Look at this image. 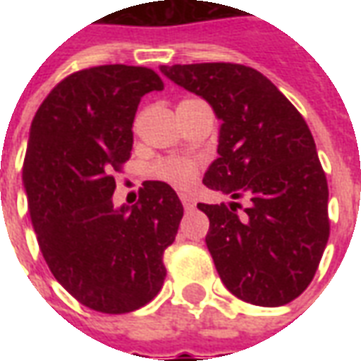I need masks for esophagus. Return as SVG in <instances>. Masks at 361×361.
I'll return each instance as SVG.
<instances>
[{
  "label": "esophagus",
  "mask_w": 361,
  "mask_h": 361,
  "mask_svg": "<svg viewBox=\"0 0 361 361\" xmlns=\"http://www.w3.org/2000/svg\"><path fill=\"white\" fill-rule=\"evenodd\" d=\"M180 199H181V203H183V207H185L188 211H189V209H193V207H195V201H193V197L188 195V193H181Z\"/></svg>",
  "instance_id": "1"
}]
</instances>
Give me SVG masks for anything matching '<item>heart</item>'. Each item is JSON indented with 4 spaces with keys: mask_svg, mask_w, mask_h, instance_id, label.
Instances as JSON below:
<instances>
[{
    "mask_svg": "<svg viewBox=\"0 0 361 361\" xmlns=\"http://www.w3.org/2000/svg\"><path fill=\"white\" fill-rule=\"evenodd\" d=\"M152 176L173 188H189L199 173V162L188 157H166L157 160L150 168Z\"/></svg>",
    "mask_w": 361,
    "mask_h": 361,
    "instance_id": "1",
    "label": "heart"
}]
</instances>
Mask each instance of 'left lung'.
Returning a JSON list of instances; mask_svg holds the SVG:
<instances>
[{"mask_svg": "<svg viewBox=\"0 0 361 361\" xmlns=\"http://www.w3.org/2000/svg\"><path fill=\"white\" fill-rule=\"evenodd\" d=\"M160 71L222 119L219 158L203 183L234 201L197 207L211 220L207 247L224 286L253 305L290 303L315 276L331 230L326 176L305 119L253 67Z\"/></svg>", "mask_w": 361, "mask_h": 361, "instance_id": "left-lung-1", "label": "left lung"}]
</instances>
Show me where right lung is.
Instances as JSON below:
<instances>
[{"label": "right lung", "mask_w": 361, "mask_h": 361, "mask_svg": "<svg viewBox=\"0 0 361 361\" xmlns=\"http://www.w3.org/2000/svg\"><path fill=\"white\" fill-rule=\"evenodd\" d=\"M162 89L149 67L81 69L50 90L30 126L23 181L36 240L59 284L100 313L154 300L183 216L164 181H145L131 209L111 203L114 176L131 157L137 106Z\"/></svg>", "instance_id": "add662e5"}]
</instances>
